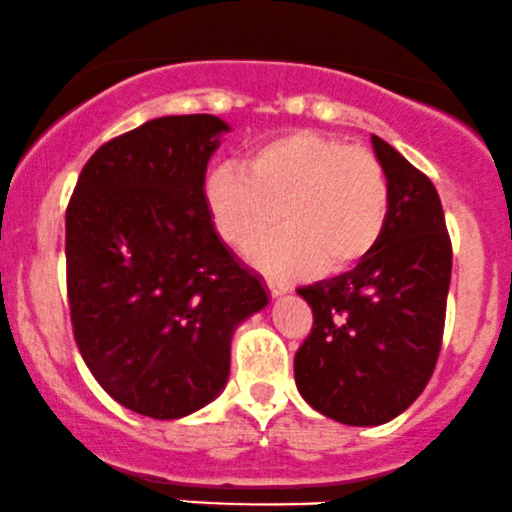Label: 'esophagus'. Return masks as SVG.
Masks as SVG:
<instances>
[{"instance_id":"1","label":"esophagus","mask_w":512,"mask_h":512,"mask_svg":"<svg viewBox=\"0 0 512 512\" xmlns=\"http://www.w3.org/2000/svg\"><path fill=\"white\" fill-rule=\"evenodd\" d=\"M266 285H268V290H270V294H273V297H280V294L290 292V285H285V282H280V280L268 278Z\"/></svg>"}]
</instances>
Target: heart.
Masks as SVG:
<instances>
[{"mask_svg":"<svg viewBox=\"0 0 512 512\" xmlns=\"http://www.w3.org/2000/svg\"><path fill=\"white\" fill-rule=\"evenodd\" d=\"M203 198L215 230L256 266L275 275L316 268L342 273L374 251L386 230L390 189L371 150L321 131H290L258 143L244 167L220 162L208 172Z\"/></svg>","mask_w":512,"mask_h":512,"instance_id":"obj_1","label":"heart"}]
</instances>
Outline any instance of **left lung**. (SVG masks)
<instances>
[{
	"label": "left lung",
	"mask_w": 512,
	"mask_h": 512,
	"mask_svg": "<svg viewBox=\"0 0 512 512\" xmlns=\"http://www.w3.org/2000/svg\"><path fill=\"white\" fill-rule=\"evenodd\" d=\"M371 141L388 177L386 230L352 270L297 290L314 326L294 354V381L314 410L350 426L386 424L422 395L453 268L436 186L383 138Z\"/></svg>",
	"instance_id": "8db88e82"
}]
</instances>
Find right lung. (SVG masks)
Wrapping results in <instances>:
<instances>
[{
	"mask_svg": "<svg viewBox=\"0 0 512 512\" xmlns=\"http://www.w3.org/2000/svg\"><path fill=\"white\" fill-rule=\"evenodd\" d=\"M227 129L213 114L150 119L90 155L66 206L78 352L105 393L143 417L208 405L230 376L234 328L268 304L203 198Z\"/></svg>",
	"mask_w": 512,
	"mask_h": 512,
	"instance_id": "add662e5",
	"label": "right lung"
}]
</instances>
